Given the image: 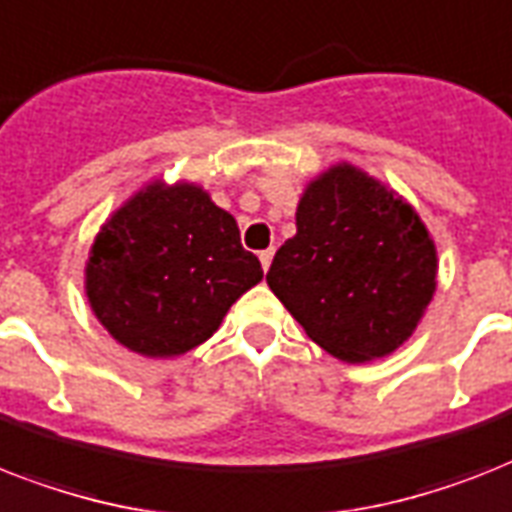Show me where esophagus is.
Listing matches in <instances>:
<instances>
[{
  "label": "esophagus",
  "instance_id": "1",
  "mask_svg": "<svg viewBox=\"0 0 512 512\" xmlns=\"http://www.w3.org/2000/svg\"><path fill=\"white\" fill-rule=\"evenodd\" d=\"M273 255H276V252H273V247H268L260 252V265H263V270L270 268V263H273Z\"/></svg>",
  "mask_w": 512,
  "mask_h": 512
}]
</instances>
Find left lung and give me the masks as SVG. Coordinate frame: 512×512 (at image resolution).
Returning a JSON list of instances; mask_svg holds the SVG:
<instances>
[{"mask_svg":"<svg viewBox=\"0 0 512 512\" xmlns=\"http://www.w3.org/2000/svg\"><path fill=\"white\" fill-rule=\"evenodd\" d=\"M265 278L315 344L363 363L415 331L434 297L436 252L413 207L339 165L307 186L297 234Z\"/></svg>","mask_w":512,"mask_h":512,"instance_id":"obj_1","label":"left lung"}]
</instances>
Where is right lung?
<instances>
[{
    "instance_id": "add662e5",
    "label": "right lung",
    "mask_w": 512,
    "mask_h": 512,
    "mask_svg": "<svg viewBox=\"0 0 512 512\" xmlns=\"http://www.w3.org/2000/svg\"><path fill=\"white\" fill-rule=\"evenodd\" d=\"M260 278L236 220L205 191L155 184L107 220L91 247L86 294L128 350L173 357L210 339Z\"/></svg>"
}]
</instances>
